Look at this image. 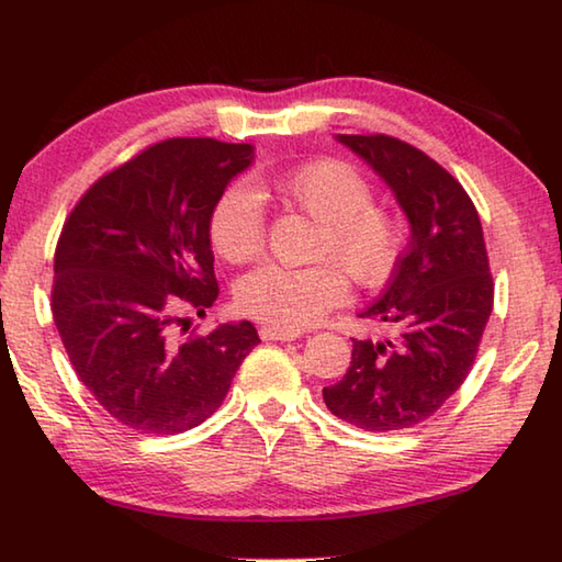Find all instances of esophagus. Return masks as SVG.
<instances>
[{"label": "esophagus", "instance_id": "esophagus-1", "mask_svg": "<svg viewBox=\"0 0 562 562\" xmlns=\"http://www.w3.org/2000/svg\"><path fill=\"white\" fill-rule=\"evenodd\" d=\"M260 337L268 341H294L300 337V331L294 329H280V327H262Z\"/></svg>", "mask_w": 562, "mask_h": 562}]
</instances>
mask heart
I'll return each mask as SVG.
<instances>
[{"mask_svg":"<svg viewBox=\"0 0 562 562\" xmlns=\"http://www.w3.org/2000/svg\"><path fill=\"white\" fill-rule=\"evenodd\" d=\"M260 201L310 215L319 223L312 268L290 270L260 265L235 284V304L243 315L270 327L302 329L349 294V276L361 288H382L392 280L404 252V225L372 203V186L339 158H317L282 173H258L227 186L207 223L213 250L227 262H245L262 252L268 225Z\"/></svg>","mask_w":562,"mask_h":562,"instance_id":"1","label":"heart"}]
</instances>
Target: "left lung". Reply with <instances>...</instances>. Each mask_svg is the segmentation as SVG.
Returning a JSON list of instances; mask_svg holds the SVG:
<instances>
[{"label":"left lung","mask_w":562,"mask_h":562,"mask_svg":"<svg viewBox=\"0 0 562 562\" xmlns=\"http://www.w3.org/2000/svg\"><path fill=\"white\" fill-rule=\"evenodd\" d=\"M394 190L412 240L386 290L361 317L396 327L394 341L351 339L327 408L357 429L386 434L426 422L469 376L493 310V278L475 205L424 150L384 133H339Z\"/></svg>","instance_id":"obj_1"}]
</instances>
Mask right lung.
Returning <instances> with one entry per match:
<instances>
[{
    "label": "right lung",
    "mask_w": 562,
    "mask_h": 562,
    "mask_svg": "<svg viewBox=\"0 0 562 562\" xmlns=\"http://www.w3.org/2000/svg\"><path fill=\"white\" fill-rule=\"evenodd\" d=\"M250 144L168 138L101 176L66 217L52 312L76 374L119 424L180 434L203 424L258 345L250 322L178 341V310L217 297L213 205L252 164Z\"/></svg>",
    "instance_id": "1"
}]
</instances>
